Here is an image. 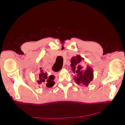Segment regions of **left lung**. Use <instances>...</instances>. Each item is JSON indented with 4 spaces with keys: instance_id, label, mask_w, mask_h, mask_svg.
<instances>
[{
    "instance_id": "1",
    "label": "left lung",
    "mask_w": 125,
    "mask_h": 125,
    "mask_svg": "<svg viewBox=\"0 0 125 125\" xmlns=\"http://www.w3.org/2000/svg\"><path fill=\"white\" fill-rule=\"evenodd\" d=\"M82 59H83L79 55L73 57L71 60V67L73 72L76 74V76H74V81L78 84L87 86L94 78V72L92 69L89 66H87L84 69L82 64Z\"/></svg>"
}]
</instances>
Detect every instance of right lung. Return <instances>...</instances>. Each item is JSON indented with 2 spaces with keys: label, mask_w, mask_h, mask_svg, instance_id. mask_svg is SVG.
Here are the masks:
<instances>
[{
  "label": "right lung",
  "mask_w": 125,
  "mask_h": 125,
  "mask_svg": "<svg viewBox=\"0 0 125 125\" xmlns=\"http://www.w3.org/2000/svg\"><path fill=\"white\" fill-rule=\"evenodd\" d=\"M39 74V81L38 83L43 85L45 84L48 87H52L54 85V82L53 80L54 79V76L53 75L48 76L46 72H45L42 67H40Z\"/></svg>",
  "instance_id": "1"
}]
</instances>
